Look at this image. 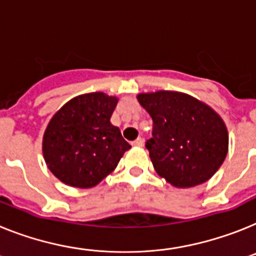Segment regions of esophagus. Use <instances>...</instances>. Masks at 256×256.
Here are the masks:
<instances>
[{
    "label": "esophagus",
    "instance_id": "1",
    "mask_svg": "<svg viewBox=\"0 0 256 256\" xmlns=\"http://www.w3.org/2000/svg\"><path fill=\"white\" fill-rule=\"evenodd\" d=\"M132 145H133V146H138V148H140V146H142V145H144V140L141 138V137H138V138L134 140V141H133Z\"/></svg>",
    "mask_w": 256,
    "mask_h": 256
}]
</instances>
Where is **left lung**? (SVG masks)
<instances>
[{
	"mask_svg": "<svg viewBox=\"0 0 256 256\" xmlns=\"http://www.w3.org/2000/svg\"><path fill=\"white\" fill-rule=\"evenodd\" d=\"M152 119V138L146 142L156 174L174 188L208 181L228 154L224 120L204 102L181 92L137 94Z\"/></svg>",
	"mask_w": 256,
	"mask_h": 256,
	"instance_id": "left-lung-1",
	"label": "left lung"
}]
</instances>
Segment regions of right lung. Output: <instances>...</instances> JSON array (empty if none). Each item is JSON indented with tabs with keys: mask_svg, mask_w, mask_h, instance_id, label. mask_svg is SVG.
Returning a JSON list of instances; mask_svg holds the SVG:
<instances>
[{
	"mask_svg": "<svg viewBox=\"0 0 256 256\" xmlns=\"http://www.w3.org/2000/svg\"><path fill=\"white\" fill-rule=\"evenodd\" d=\"M118 97L102 92L70 100L50 119L42 154L50 172L63 184L88 189L116 168L130 145L110 122Z\"/></svg>",
	"mask_w": 256,
	"mask_h": 256,
	"instance_id": "add662e5",
	"label": "right lung"
}]
</instances>
